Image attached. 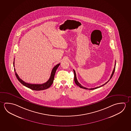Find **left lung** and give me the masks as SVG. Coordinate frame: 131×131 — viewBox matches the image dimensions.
Segmentation results:
<instances>
[{
    "label": "left lung",
    "mask_w": 131,
    "mask_h": 131,
    "mask_svg": "<svg viewBox=\"0 0 131 131\" xmlns=\"http://www.w3.org/2000/svg\"><path fill=\"white\" fill-rule=\"evenodd\" d=\"M116 61H115V66H114V68L113 70V72H112V75H111V77L110 78V79H109V80L107 82H106L105 84H104L103 85H101V86H99V87H97L96 88H91V89H88V88H85V87H84L83 86H82L81 85V84L79 83V82L78 81L77 79V78H76V73H75V71L74 70H73V72H74V82H75V84H76L78 86H79V87H80L81 88H83V89H86V90H94V89H97V88H100L101 87H102V86H104V85H105V84H107V83L110 80L112 79V76H113V75L114 74V72H115V68H116Z\"/></svg>",
    "instance_id": "1"
}]
</instances>
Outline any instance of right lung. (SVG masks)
Listing matches in <instances>:
<instances>
[{"label":"right lung","instance_id":"right-lung-1","mask_svg":"<svg viewBox=\"0 0 131 131\" xmlns=\"http://www.w3.org/2000/svg\"><path fill=\"white\" fill-rule=\"evenodd\" d=\"M14 60H15V59H14ZM14 64H15V62L14 61V62H13L14 67H15ZM60 63H58V64L56 65L52 69V72H51V76H50L49 79H48V80L47 82L42 84H31L26 83L25 82L23 81L21 79H20L19 78V76L17 74V73H16V72H15V68L14 69V70L15 72V76L17 78L18 80L19 81V82L21 84H22L24 86H26L27 88H30L32 90H44L47 89L48 88H49L52 85V84L53 82L54 78V76H55L56 70H57V69L58 68V66L60 65Z\"/></svg>","mask_w":131,"mask_h":131}]
</instances>
